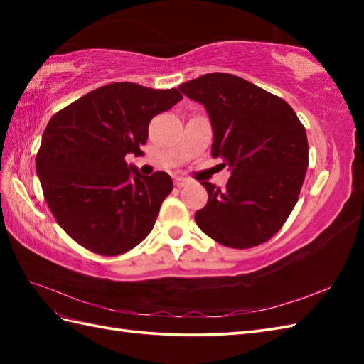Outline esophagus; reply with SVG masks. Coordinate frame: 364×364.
Listing matches in <instances>:
<instances>
[{
	"label": "esophagus",
	"mask_w": 364,
	"mask_h": 364,
	"mask_svg": "<svg viewBox=\"0 0 364 364\" xmlns=\"http://www.w3.org/2000/svg\"><path fill=\"white\" fill-rule=\"evenodd\" d=\"M191 181L188 180V178H183V176H176L175 178V186L178 188H183V186H188Z\"/></svg>",
	"instance_id": "esophagus-1"
}]
</instances>
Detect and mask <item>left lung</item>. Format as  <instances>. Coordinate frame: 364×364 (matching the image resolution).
Returning <instances> with one entry per match:
<instances>
[{
  "instance_id": "left-lung-1",
  "label": "left lung",
  "mask_w": 364,
  "mask_h": 364,
  "mask_svg": "<svg viewBox=\"0 0 364 364\" xmlns=\"http://www.w3.org/2000/svg\"><path fill=\"white\" fill-rule=\"evenodd\" d=\"M205 106L214 158L231 176L225 189L203 181L208 203L196 213L205 235L233 249L266 242L297 203L308 167L305 128L292 107L230 73H208L178 86Z\"/></svg>"
}]
</instances>
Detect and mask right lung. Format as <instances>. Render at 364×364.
<instances>
[{"label":"right lung","instance_id":"right-lung-1","mask_svg":"<svg viewBox=\"0 0 364 364\" xmlns=\"http://www.w3.org/2000/svg\"><path fill=\"white\" fill-rule=\"evenodd\" d=\"M181 98L176 89L112 82L53 115L36 170L54 219L76 242L120 255L150 235L172 178L144 176L125 158L142 153L150 120Z\"/></svg>","mask_w":364,"mask_h":364}]
</instances>
